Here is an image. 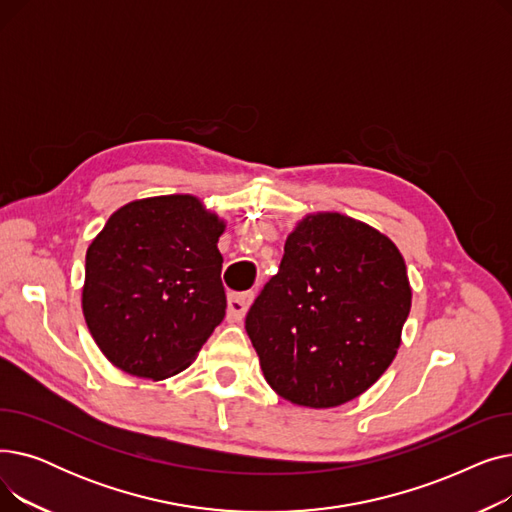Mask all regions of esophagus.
<instances>
[{
	"instance_id": "1",
	"label": "esophagus",
	"mask_w": 512,
	"mask_h": 512,
	"mask_svg": "<svg viewBox=\"0 0 512 512\" xmlns=\"http://www.w3.org/2000/svg\"><path fill=\"white\" fill-rule=\"evenodd\" d=\"M253 292H230L228 294V321H240L253 303Z\"/></svg>"
}]
</instances>
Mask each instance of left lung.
<instances>
[{
  "label": "left lung",
  "instance_id": "1",
  "mask_svg": "<svg viewBox=\"0 0 512 512\" xmlns=\"http://www.w3.org/2000/svg\"><path fill=\"white\" fill-rule=\"evenodd\" d=\"M411 311L394 242L340 213L307 215L245 328L267 384L299 407L330 409L380 380Z\"/></svg>",
  "mask_w": 512,
  "mask_h": 512
}]
</instances>
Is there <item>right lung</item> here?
<instances>
[{
  "instance_id": "obj_1",
  "label": "right lung",
  "mask_w": 512,
  "mask_h": 512,
  "mask_svg": "<svg viewBox=\"0 0 512 512\" xmlns=\"http://www.w3.org/2000/svg\"><path fill=\"white\" fill-rule=\"evenodd\" d=\"M224 228L193 195L112 213L87 249L83 288L85 321L107 361L153 382L191 365L226 315Z\"/></svg>"
}]
</instances>
